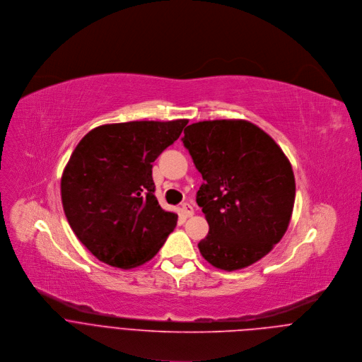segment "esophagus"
<instances>
[{"instance_id": "obj_1", "label": "esophagus", "mask_w": 362, "mask_h": 362, "mask_svg": "<svg viewBox=\"0 0 362 362\" xmlns=\"http://www.w3.org/2000/svg\"><path fill=\"white\" fill-rule=\"evenodd\" d=\"M181 211H182V214H184L185 216H192V215H194V208H192V205L188 204V202H184V204L181 205Z\"/></svg>"}]
</instances>
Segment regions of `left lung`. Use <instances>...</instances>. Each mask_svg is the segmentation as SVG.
<instances>
[{"label": "left lung", "instance_id": "1", "mask_svg": "<svg viewBox=\"0 0 362 362\" xmlns=\"http://www.w3.org/2000/svg\"><path fill=\"white\" fill-rule=\"evenodd\" d=\"M182 142L204 180L197 204L209 231L198 244L201 255L224 271L259 261L290 226L296 201L290 160L247 119L194 122Z\"/></svg>", "mask_w": 362, "mask_h": 362}]
</instances>
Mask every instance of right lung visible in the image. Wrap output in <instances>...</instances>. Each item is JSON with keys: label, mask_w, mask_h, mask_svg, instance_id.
Listing matches in <instances>:
<instances>
[{"label": "right lung", "mask_w": 362, "mask_h": 362, "mask_svg": "<svg viewBox=\"0 0 362 362\" xmlns=\"http://www.w3.org/2000/svg\"><path fill=\"white\" fill-rule=\"evenodd\" d=\"M188 119L129 121L91 129L61 177L69 227L100 261L131 269L150 261L177 226L154 195L153 163Z\"/></svg>", "instance_id": "add662e5"}]
</instances>
